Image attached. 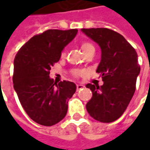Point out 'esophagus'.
<instances>
[{
    "label": "esophagus",
    "instance_id": "obj_1",
    "mask_svg": "<svg viewBox=\"0 0 150 150\" xmlns=\"http://www.w3.org/2000/svg\"><path fill=\"white\" fill-rule=\"evenodd\" d=\"M83 88H84V85H83V84H81V83L77 84V91H79V90L83 89Z\"/></svg>",
    "mask_w": 150,
    "mask_h": 150
}]
</instances>
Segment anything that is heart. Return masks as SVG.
Returning <instances> with one entry per match:
<instances>
[{"instance_id": "heart-1", "label": "heart", "mask_w": 150, "mask_h": 150, "mask_svg": "<svg viewBox=\"0 0 150 150\" xmlns=\"http://www.w3.org/2000/svg\"><path fill=\"white\" fill-rule=\"evenodd\" d=\"M81 48H82V50H83V53L87 52H88V51H91V50H95L94 49L93 45L92 43H90V42H83L82 43V45H81ZM61 57H65V52H62ZM81 73H82V72H75V74H76V75H80Z\"/></svg>"}]
</instances>
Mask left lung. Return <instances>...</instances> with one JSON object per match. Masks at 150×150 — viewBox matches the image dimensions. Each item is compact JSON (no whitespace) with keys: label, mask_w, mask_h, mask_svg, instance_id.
<instances>
[{"label":"left lung","mask_w":150,"mask_h":150,"mask_svg":"<svg viewBox=\"0 0 150 150\" xmlns=\"http://www.w3.org/2000/svg\"><path fill=\"white\" fill-rule=\"evenodd\" d=\"M82 32L100 47L101 61L96 72L103 82L100 87L86 85L93 93L86 108L97 121L111 123L121 117L134 94L140 72L138 54L122 35L112 30L83 28Z\"/></svg>","instance_id":"left-lung-1"}]
</instances>
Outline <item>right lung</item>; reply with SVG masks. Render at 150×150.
Returning <instances> with one entry per match:
<instances>
[{
  "mask_svg": "<svg viewBox=\"0 0 150 150\" xmlns=\"http://www.w3.org/2000/svg\"><path fill=\"white\" fill-rule=\"evenodd\" d=\"M77 33V29L47 30L31 38L15 57L14 89L27 115L41 125L52 126L63 119L76 92L74 83H57L49 74Z\"/></svg>",
  "mask_w": 150,
  "mask_h": 150,
  "instance_id": "obj_1",
  "label": "right lung"
}]
</instances>
